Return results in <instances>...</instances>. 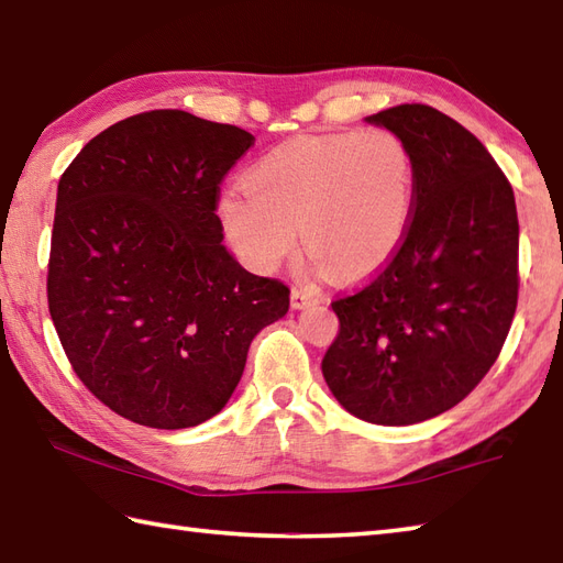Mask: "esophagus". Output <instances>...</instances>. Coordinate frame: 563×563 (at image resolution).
Here are the masks:
<instances>
[{"instance_id":"34e87169","label":"esophagus","mask_w":563,"mask_h":563,"mask_svg":"<svg viewBox=\"0 0 563 563\" xmlns=\"http://www.w3.org/2000/svg\"><path fill=\"white\" fill-rule=\"evenodd\" d=\"M317 292H312V290H307V288H302V285H295L292 288V292H290V305L295 307V310H302L305 305H310V302H314L317 300Z\"/></svg>"}]
</instances>
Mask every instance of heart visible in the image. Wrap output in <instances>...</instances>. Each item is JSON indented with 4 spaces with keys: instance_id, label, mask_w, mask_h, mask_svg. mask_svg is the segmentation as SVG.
Returning a JSON list of instances; mask_svg holds the SVG:
<instances>
[{
    "instance_id": "heart-1",
    "label": "heart",
    "mask_w": 563,
    "mask_h": 563,
    "mask_svg": "<svg viewBox=\"0 0 563 563\" xmlns=\"http://www.w3.org/2000/svg\"><path fill=\"white\" fill-rule=\"evenodd\" d=\"M219 200V222L253 271H275L302 231L319 266L341 278L380 271L407 236L415 161L390 129L336 131L280 143Z\"/></svg>"
}]
</instances>
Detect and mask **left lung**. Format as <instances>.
I'll return each mask as SVG.
<instances>
[{"mask_svg":"<svg viewBox=\"0 0 563 563\" xmlns=\"http://www.w3.org/2000/svg\"><path fill=\"white\" fill-rule=\"evenodd\" d=\"M412 151L415 209L398 253L336 297L322 358L334 398L373 424H415L459 405L500 356L517 310L520 224L486 146L427 104L368 117Z\"/></svg>","mask_w":563,"mask_h":563,"instance_id":"1","label":"left lung"}]
</instances>
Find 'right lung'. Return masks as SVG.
Here are the masks:
<instances>
[{"instance_id":"obj_1","label":"right lung","mask_w":563,"mask_h":563,"mask_svg":"<svg viewBox=\"0 0 563 563\" xmlns=\"http://www.w3.org/2000/svg\"><path fill=\"white\" fill-rule=\"evenodd\" d=\"M249 131L183 109L97 134L58 183L48 310L75 376L99 402L153 429L214 417L253 336L290 307L224 246L217 217Z\"/></svg>"}]
</instances>
